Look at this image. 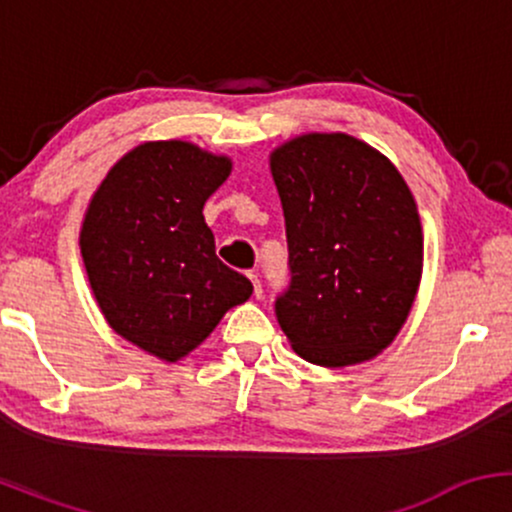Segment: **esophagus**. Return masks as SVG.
Masks as SVG:
<instances>
[{
    "label": "esophagus",
    "instance_id": "34e87169",
    "mask_svg": "<svg viewBox=\"0 0 512 512\" xmlns=\"http://www.w3.org/2000/svg\"><path fill=\"white\" fill-rule=\"evenodd\" d=\"M248 276H250L252 286H255V298H262V284H260V276H257L255 272H250Z\"/></svg>",
    "mask_w": 512,
    "mask_h": 512
}]
</instances>
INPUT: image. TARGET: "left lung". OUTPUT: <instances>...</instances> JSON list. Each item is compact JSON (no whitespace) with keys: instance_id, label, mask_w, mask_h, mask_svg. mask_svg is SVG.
I'll list each match as a JSON object with an SVG mask.
<instances>
[{"instance_id":"obj_1","label":"left lung","mask_w":512,"mask_h":512,"mask_svg":"<svg viewBox=\"0 0 512 512\" xmlns=\"http://www.w3.org/2000/svg\"><path fill=\"white\" fill-rule=\"evenodd\" d=\"M269 168L286 219L291 286L276 320L308 363L370 361L404 327L424 272V231L402 173L344 132L279 144Z\"/></svg>"}]
</instances>
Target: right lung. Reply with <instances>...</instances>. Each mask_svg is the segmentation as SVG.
Instances as JSON below:
<instances>
[{
	"mask_svg": "<svg viewBox=\"0 0 512 512\" xmlns=\"http://www.w3.org/2000/svg\"><path fill=\"white\" fill-rule=\"evenodd\" d=\"M233 161L182 139L144 142L108 170L88 202L79 248L93 296L113 332L175 363L252 284L216 257L204 204Z\"/></svg>",
	"mask_w": 512,
	"mask_h": 512,
	"instance_id": "add662e5",
	"label": "right lung"
}]
</instances>
